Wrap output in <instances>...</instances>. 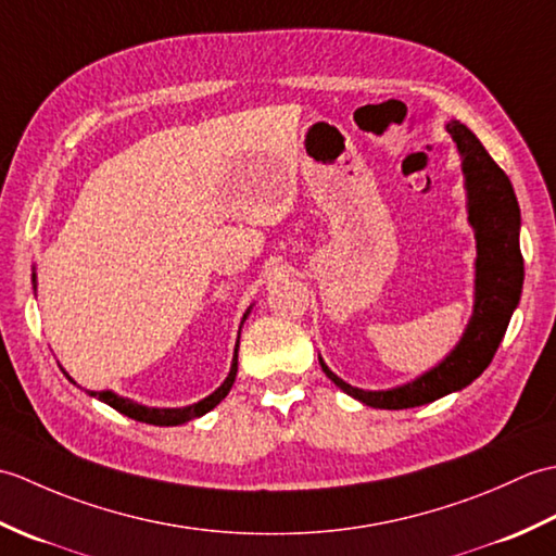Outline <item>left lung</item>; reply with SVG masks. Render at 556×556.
<instances>
[{"label": "left lung", "mask_w": 556, "mask_h": 556, "mask_svg": "<svg viewBox=\"0 0 556 556\" xmlns=\"http://www.w3.org/2000/svg\"><path fill=\"white\" fill-rule=\"evenodd\" d=\"M446 131L452 134L458 148L460 169L466 176L468 222L476 231L478 257L473 317H470L454 351L440 365H434L432 370L416 377L413 382L394 389L368 392V389L351 387L329 370L320 358L325 375L341 392L372 408L399 410L422 406L468 387L492 363L518 299H521L523 255L521 245H518L521 210H518L509 176L488 155V150L482 148L468 126L448 122Z\"/></svg>", "instance_id": "obj_1"}]
</instances>
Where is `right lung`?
Listing matches in <instances>:
<instances>
[{"label":"right lung","mask_w":556,"mask_h":556,"mask_svg":"<svg viewBox=\"0 0 556 556\" xmlns=\"http://www.w3.org/2000/svg\"><path fill=\"white\" fill-rule=\"evenodd\" d=\"M33 285H35V275H33ZM248 313H251V308L245 311L243 320L248 317ZM243 320H241V325H243ZM236 370H239V341H236L233 361H231V370H229V375H227V380H224L210 396L200 399L198 404L184 406V408H150V406L136 404V401L124 399V396L114 394V392H88V394L100 399V401H104V404L112 406L114 410L124 413V416H128V418L140 420V422H150V425H160V428H169V425H181V422H188V420H193V418L205 416L207 410L215 408V406L219 404V401L229 394V389H231V384H233V380H236ZM64 375H66V372H64ZM66 377H68V375H66ZM68 380H71V377H68ZM71 382H74V380H71Z\"/></svg>","instance_id":"1"}]
</instances>
